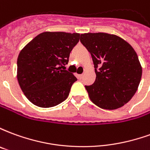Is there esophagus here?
<instances>
[{
  "mask_svg": "<svg viewBox=\"0 0 150 150\" xmlns=\"http://www.w3.org/2000/svg\"><path fill=\"white\" fill-rule=\"evenodd\" d=\"M83 75H78L79 79H82L83 78Z\"/></svg>",
  "mask_w": 150,
  "mask_h": 150,
  "instance_id": "34e87169",
  "label": "esophagus"
}]
</instances>
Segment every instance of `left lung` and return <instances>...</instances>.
Returning <instances> with one entry per match:
<instances>
[{
  "label": "left lung",
  "instance_id": "1",
  "mask_svg": "<svg viewBox=\"0 0 150 150\" xmlns=\"http://www.w3.org/2000/svg\"><path fill=\"white\" fill-rule=\"evenodd\" d=\"M80 42L91 53L96 80L85 86L98 107L113 110L124 106L135 95L142 67L132 46L121 38L107 33H86Z\"/></svg>",
  "mask_w": 150,
  "mask_h": 150
}]
</instances>
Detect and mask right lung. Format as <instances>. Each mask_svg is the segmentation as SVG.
Listing matches in <instances>:
<instances>
[{
  "mask_svg": "<svg viewBox=\"0 0 150 150\" xmlns=\"http://www.w3.org/2000/svg\"><path fill=\"white\" fill-rule=\"evenodd\" d=\"M80 34L43 32L21 50L18 58V83L32 104L41 108L58 105L68 97L77 79L65 70L70 53Z\"/></svg>",
  "mask_w": 150,
  "mask_h": 150,
  "instance_id": "obj_1",
  "label": "right lung"
}]
</instances>
